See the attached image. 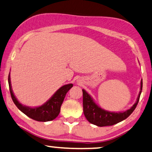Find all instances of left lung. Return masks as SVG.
Here are the masks:
<instances>
[{"instance_id": "8db88e82", "label": "left lung", "mask_w": 152, "mask_h": 152, "mask_svg": "<svg viewBox=\"0 0 152 152\" xmlns=\"http://www.w3.org/2000/svg\"><path fill=\"white\" fill-rule=\"evenodd\" d=\"M142 80L140 82V90L138 94L136 102L131 107L130 109L123 112H110L104 110L98 106L92 98V96L83 89V113L85 117L91 124L98 126H112L126 119L136 108L139 102L140 96L142 92Z\"/></svg>"}]
</instances>
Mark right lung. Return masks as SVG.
Listing matches in <instances>:
<instances>
[{"label": "right lung", "instance_id": "1", "mask_svg": "<svg viewBox=\"0 0 152 152\" xmlns=\"http://www.w3.org/2000/svg\"><path fill=\"white\" fill-rule=\"evenodd\" d=\"M10 74L8 76V83H9L10 92L12 99L15 104L22 113H23L30 118L38 122H48V121L53 120L58 116L60 112V107L62 106L64 97L68 91L73 87V84L69 83L62 86L43 105L32 108L21 104L16 98L12 89Z\"/></svg>", "mask_w": 152, "mask_h": 152}]
</instances>
